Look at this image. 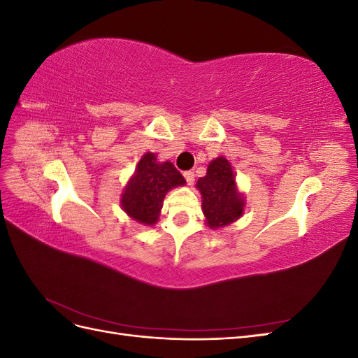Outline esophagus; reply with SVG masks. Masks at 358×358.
I'll return each instance as SVG.
<instances>
[{
    "instance_id": "obj_1",
    "label": "esophagus",
    "mask_w": 358,
    "mask_h": 358,
    "mask_svg": "<svg viewBox=\"0 0 358 358\" xmlns=\"http://www.w3.org/2000/svg\"><path fill=\"white\" fill-rule=\"evenodd\" d=\"M183 178H185L188 185H192V183H194V171H185V173H183Z\"/></svg>"
}]
</instances>
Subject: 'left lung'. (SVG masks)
<instances>
[{"mask_svg":"<svg viewBox=\"0 0 358 358\" xmlns=\"http://www.w3.org/2000/svg\"><path fill=\"white\" fill-rule=\"evenodd\" d=\"M203 197V213L210 229H220L243 213V199L236 189L231 164L225 158L213 159L204 178L197 180Z\"/></svg>","mask_w":358,"mask_h":358,"instance_id":"obj_1","label":"left lung"}]
</instances>
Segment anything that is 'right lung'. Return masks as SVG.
<instances>
[{"label": "right lung", "mask_w": 358, "mask_h": 358, "mask_svg": "<svg viewBox=\"0 0 358 358\" xmlns=\"http://www.w3.org/2000/svg\"><path fill=\"white\" fill-rule=\"evenodd\" d=\"M183 183L185 179L171 162H157V155L148 152L138 161L134 176L122 194V208L133 220L152 225L167 191Z\"/></svg>", "instance_id": "1"}]
</instances>
